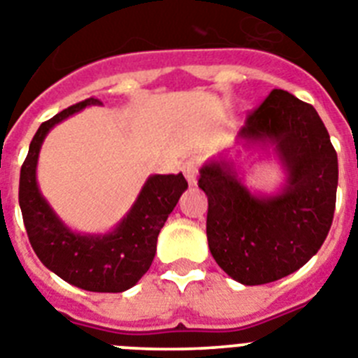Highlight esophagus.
<instances>
[{
	"mask_svg": "<svg viewBox=\"0 0 358 358\" xmlns=\"http://www.w3.org/2000/svg\"><path fill=\"white\" fill-rule=\"evenodd\" d=\"M182 173H185L186 181H188L189 186H195L197 185V161L194 159H188L185 164H182Z\"/></svg>",
	"mask_w": 358,
	"mask_h": 358,
	"instance_id": "obj_1",
	"label": "esophagus"
}]
</instances>
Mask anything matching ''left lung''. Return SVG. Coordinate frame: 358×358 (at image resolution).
Returning a JSON list of instances; mask_svg holds the SVG:
<instances>
[{"label": "left lung", "instance_id": "8db88e82", "mask_svg": "<svg viewBox=\"0 0 358 358\" xmlns=\"http://www.w3.org/2000/svg\"><path fill=\"white\" fill-rule=\"evenodd\" d=\"M238 143L273 148L285 182L276 194H252L227 157L202 164L208 245L227 276L264 285L296 273L321 249L334 220L337 152L317 110L283 90L248 116Z\"/></svg>", "mask_w": 358, "mask_h": 358}]
</instances>
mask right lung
Segmentation results:
<instances>
[{"instance_id": "add662e5", "label": "right lung", "mask_w": 358, "mask_h": 358, "mask_svg": "<svg viewBox=\"0 0 358 358\" xmlns=\"http://www.w3.org/2000/svg\"><path fill=\"white\" fill-rule=\"evenodd\" d=\"M100 100L87 98L41 123L19 177V206L28 240L52 273L90 292H123L150 268L157 235L188 182L182 173L150 176L129 213L103 235L77 233L62 222L37 185V159L43 141L57 123Z\"/></svg>"}]
</instances>
